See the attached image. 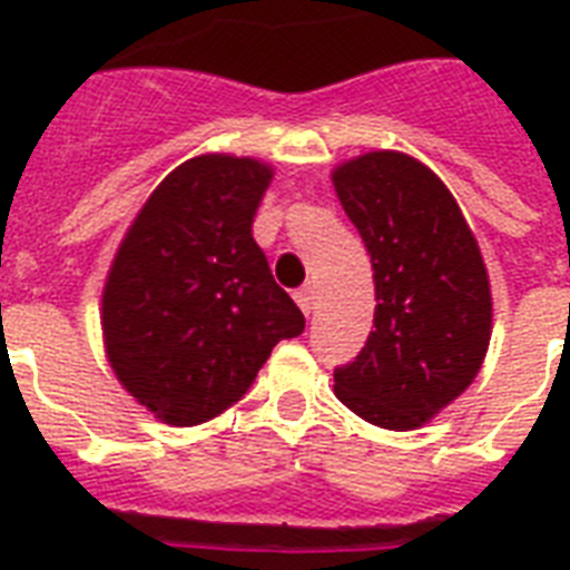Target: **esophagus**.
<instances>
[{"label": "esophagus", "instance_id": "1", "mask_svg": "<svg viewBox=\"0 0 570 570\" xmlns=\"http://www.w3.org/2000/svg\"><path fill=\"white\" fill-rule=\"evenodd\" d=\"M295 302H298V307H302L304 316H311L313 313V304H316V286L313 284H304L298 293H295Z\"/></svg>", "mask_w": 570, "mask_h": 570}]
</instances>
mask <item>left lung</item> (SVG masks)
Here are the masks:
<instances>
[{"label":"left lung","mask_w":570,"mask_h":570,"mask_svg":"<svg viewBox=\"0 0 570 570\" xmlns=\"http://www.w3.org/2000/svg\"><path fill=\"white\" fill-rule=\"evenodd\" d=\"M331 180L373 259L379 302L334 393L366 423L420 429L482 370L494 316L485 259L452 191L414 156L373 150Z\"/></svg>","instance_id":"left-lung-1"}]
</instances>
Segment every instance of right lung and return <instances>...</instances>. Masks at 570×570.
Instances as JSON below:
<instances>
[{
  "label": "right lung",
  "mask_w": 570,
  "mask_h": 570,
  "mask_svg": "<svg viewBox=\"0 0 570 570\" xmlns=\"http://www.w3.org/2000/svg\"><path fill=\"white\" fill-rule=\"evenodd\" d=\"M275 171L204 154L174 168L129 224L102 286V343L118 381L168 425L239 402L304 316L275 284L250 224Z\"/></svg>",
  "instance_id": "add662e5"
}]
</instances>
